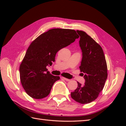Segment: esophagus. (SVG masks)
I'll return each instance as SVG.
<instances>
[{
	"label": "esophagus",
	"mask_w": 126,
	"mask_h": 126,
	"mask_svg": "<svg viewBox=\"0 0 126 126\" xmlns=\"http://www.w3.org/2000/svg\"><path fill=\"white\" fill-rule=\"evenodd\" d=\"M61 78L62 79H64V80H66V81H69L70 80V79H67V78H64V77H61Z\"/></svg>",
	"instance_id": "1"
}]
</instances>
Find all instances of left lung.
<instances>
[{"mask_svg":"<svg viewBox=\"0 0 126 126\" xmlns=\"http://www.w3.org/2000/svg\"><path fill=\"white\" fill-rule=\"evenodd\" d=\"M82 53L79 67L85 79L84 85L78 82V87L71 97L81 104H87L97 98L103 90L107 78V66L103 49L90 36L83 31H77Z\"/></svg>","mask_w":126,"mask_h":126,"instance_id":"obj_1","label":"left lung"}]
</instances>
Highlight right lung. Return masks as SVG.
<instances>
[{
    "mask_svg": "<svg viewBox=\"0 0 126 126\" xmlns=\"http://www.w3.org/2000/svg\"><path fill=\"white\" fill-rule=\"evenodd\" d=\"M79 37L73 29L54 28L42 34L32 43L20 65V82L26 93L34 99L49 95L59 76L47 69L55 61L56 53Z\"/></svg>",
    "mask_w": 126,
    "mask_h": 126,
    "instance_id": "add662e5",
    "label": "right lung"
}]
</instances>
